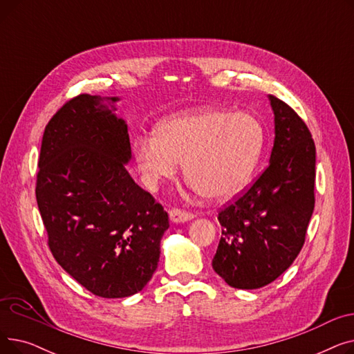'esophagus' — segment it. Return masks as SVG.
I'll use <instances>...</instances> for the list:
<instances>
[{
    "label": "esophagus",
    "instance_id": "esophagus-1",
    "mask_svg": "<svg viewBox=\"0 0 354 354\" xmlns=\"http://www.w3.org/2000/svg\"><path fill=\"white\" fill-rule=\"evenodd\" d=\"M169 218L172 222H187V221H191L194 218V214L192 212H188V211H183V209H179V208H174L169 211Z\"/></svg>",
    "mask_w": 354,
    "mask_h": 354
}]
</instances>
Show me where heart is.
<instances>
[{
  "mask_svg": "<svg viewBox=\"0 0 354 354\" xmlns=\"http://www.w3.org/2000/svg\"><path fill=\"white\" fill-rule=\"evenodd\" d=\"M263 145L264 129L255 116L199 109L163 120L153 138H138L133 156L147 188L172 179L182 163L183 179L199 195L224 201L245 187Z\"/></svg>",
  "mask_w": 354,
  "mask_h": 354,
  "instance_id": "obj_1",
  "label": "heart"
}]
</instances>
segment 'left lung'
Here are the masks:
<instances>
[{
  "mask_svg": "<svg viewBox=\"0 0 354 354\" xmlns=\"http://www.w3.org/2000/svg\"><path fill=\"white\" fill-rule=\"evenodd\" d=\"M275 138L270 165L252 187L218 214L222 227L212 268L234 288H261L300 254L314 211L315 146L303 119L270 96Z\"/></svg>",
  "mask_w": 354,
  "mask_h": 354,
  "instance_id": "left-lung-1",
  "label": "left lung"
}]
</instances>
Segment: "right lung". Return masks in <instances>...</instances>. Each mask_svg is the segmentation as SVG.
Here are the masks:
<instances>
[{
	"label": "right lung",
	"mask_w": 354,
	"mask_h": 354,
	"mask_svg": "<svg viewBox=\"0 0 354 354\" xmlns=\"http://www.w3.org/2000/svg\"><path fill=\"white\" fill-rule=\"evenodd\" d=\"M118 100L79 95L59 109L44 130L35 185L55 261L103 299L143 290L169 228L163 207L126 171L132 151L113 113Z\"/></svg>",
	"instance_id": "1"
}]
</instances>
